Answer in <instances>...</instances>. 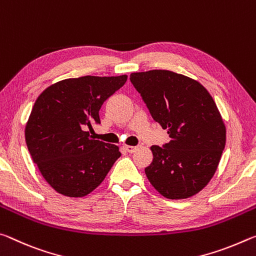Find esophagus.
Segmentation results:
<instances>
[{"mask_svg":"<svg viewBox=\"0 0 256 256\" xmlns=\"http://www.w3.org/2000/svg\"><path fill=\"white\" fill-rule=\"evenodd\" d=\"M124 150H127V152H129V153H134L137 150V146H129V145H127V146H124Z\"/></svg>","mask_w":256,"mask_h":256,"instance_id":"34e87169","label":"esophagus"}]
</instances>
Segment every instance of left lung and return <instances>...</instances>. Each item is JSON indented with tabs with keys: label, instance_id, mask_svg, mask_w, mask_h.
<instances>
[{
	"label": "left lung",
	"instance_id": "8db88e82",
	"mask_svg": "<svg viewBox=\"0 0 256 256\" xmlns=\"http://www.w3.org/2000/svg\"><path fill=\"white\" fill-rule=\"evenodd\" d=\"M130 82L152 118L166 129L171 140L150 146L153 161L146 177L162 196L182 200L208 185L226 145V126L206 88L169 70L134 72Z\"/></svg>",
	"mask_w": 256,
	"mask_h": 256
}]
</instances>
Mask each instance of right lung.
Returning a JSON list of instances; mask_svg holds the SVG:
<instances>
[{"mask_svg":"<svg viewBox=\"0 0 256 256\" xmlns=\"http://www.w3.org/2000/svg\"><path fill=\"white\" fill-rule=\"evenodd\" d=\"M127 76H84L58 82L37 98L24 129L32 161L54 190L69 198L93 192L121 153L116 145L92 140L102 104Z\"/></svg>","mask_w":256,"mask_h":256,"instance_id":"obj_1","label":"right lung"}]
</instances>
